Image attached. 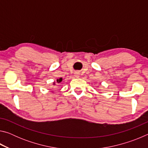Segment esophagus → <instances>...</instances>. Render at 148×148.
Segmentation results:
<instances>
[{
  "label": "esophagus",
  "instance_id": "34e87169",
  "mask_svg": "<svg viewBox=\"0 0 148 148\" xmlns=\"http://www.w3.org/2000/svg\"><path fill=\"white\" fill-rule=\"evenodd\" d=\"M74 76H75V77H79V73L78 72H75Z\"/></svg>",
  "mask_w": 148,
  "mask_h": 148
}]
</instances>
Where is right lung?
Here are the masks:
<instances>
[{"instance_id": "add662e5", "label": "right lung", "mask_w": 148, "mask_h": 148, "mask_svg": "<svg viewBox=\"0 0 148 148\" xmlns=\"http://www.w3.org/2000/svg\"><path fill=\"white\" fill-rule=\"evenodd\" d=\"M62 81V77H60V78L57 79V83L59 84V83H61V82ZM53 85H54V86H55V85H56V82H53Z\"/></svg>"}]
</instances>
